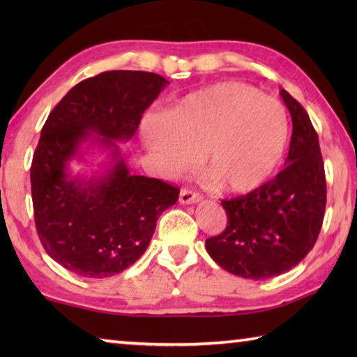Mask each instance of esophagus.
<instances>
[{
    "instance_id": "34e87169",
    "label": "esophagus",
    "mask_w": 357,
    "mask_h": 357,
    "mask_svg": "<svg viewBox=\"0 0 357 357\" xmlns=\"http://www.w3.org/2000/svg\"><path fill=\"white\" fill-rule=\"evenodd\" d=\"M202 202L200 193L193 192L190 189H181L179 192V203L181 204H193Z\"/></svg>"
}]
</instances>
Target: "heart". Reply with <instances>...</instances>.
<instances>
[{
  "label": "heart",
  "instance_id": "1",
  "mask_svg": "<svg viewBox=\"0 0 357 357\" xmlns=\"http://www.w3.org/2000/svg\"><path fill=\"white\" fill-rule=\"evenodd\" d=\"M142 138L165 172L189 170L202 153L220 189L249 193L282 162L288 114L274 98L244 83H217L178 99L165 114L143 118Z\"/></svg>",
  "mask_w": 357,
  "mask_h": 357
}]
</instances>
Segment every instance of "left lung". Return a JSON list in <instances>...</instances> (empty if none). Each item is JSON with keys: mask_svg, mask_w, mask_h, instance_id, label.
Here are the masks:
<instances>
[{"mask_svg": "<svg viewBox=\"0 0 357 357\" xmlns=\"http://www.w3.org/2000/svg\"><path fill=\"white\" fill-rule=\"evenodd\" d=\"M293 134L285 168L245 195L223 200L227 228L206 239L209 257L228 273L261 280L288 273L315 245L326 209V176L317 130L285 89Z\"/></svg>", "mask_w": 357, "mask_h": 357, "instance_id": "obj_1", "label": "left lung"}]
</instances>
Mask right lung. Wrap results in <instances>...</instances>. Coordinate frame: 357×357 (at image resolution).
I'll return each mask as SVG.
<instances>
[{
	"mask_svg": "<svg viewBox=\"0 0 357 357\" xmlns=\"http://www.w3.org/2000/svg\"><path fill=\"white\" fill-rule=\"evenodd\" d=\"M170 82L143 70H108L75 84L48 114L31 164L36 228L45 252L70 273L105 279L148 249L155 222L179 189L132 174L116 142L135 135L144 110ZM107 150L93 177L73 176L82 144Z\"/></svg>",
	"mask_w": 357,
	"mask_h": 357,
	"instance_id": "right-lung-1",
	"label": "right lung"
}]
</instances>
